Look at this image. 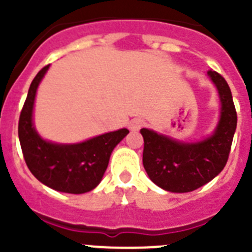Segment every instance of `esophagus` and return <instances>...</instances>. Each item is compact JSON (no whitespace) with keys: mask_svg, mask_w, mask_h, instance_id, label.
Here are the masks:
<instances>
[{"mask_svg":"<svg viewBox=\"0 0 252 252\" xmlns=\"http://www.w3.org/2000/svg\"><path fill=\"white\" fill-rule=\"evenodd\" d=\"M144 124H145V121L141 119H133L131 120L130 124H128V127H130V130L132 131H139L140 128L144 126Z\"/></svg>","mask_w":252,"mask_h":252,"instance_id":"esophagus-1","label":"esophagus"}]
</instances>
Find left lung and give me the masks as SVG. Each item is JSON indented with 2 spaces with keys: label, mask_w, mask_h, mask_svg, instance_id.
<instances>
[{
  "label": "left lung",
  "mask_w": 252,
  "mask_h": 252,
  "mask_svg": "<svg viewBox=\"0 0 252 252\" xmlns=\"http://www.w3.org/2000/svg\"><path fill=\"white\" fill-rule=\"evenodd\" d=\"M208 75L217 87L222 103L221 119L212 136L186 144L148 128L140 130L144 137V168L154 183L169 192L195 190L217 177L228 160L237 113L226 79L212 69Z\"/></svg>",
  "instance_id": "left-lung-1"
}]
</instances>
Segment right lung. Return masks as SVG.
<instances>
[{
    "mask_svg": "<svg viewBox=\"0 0 252 252\" xmlns=\"http://www.w3.org/2000/svg\"><path fill=\"white\" fill-rule=\"evenodd\" d=\"M49 65L31 82L19 120V139L24 159L35 178L49 188L72 194L90 192L98 186L115 146L127 128L104 133L74 145H58L37 135L32 126V107L37 86Z\"/></svg>",
    "mask_w": 252,
    "mask_h": 252,
    "instance_id": "1",
    "label": "right lung"
}]
</instances>
